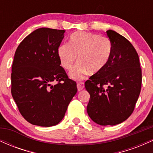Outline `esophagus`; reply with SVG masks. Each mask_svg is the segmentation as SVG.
<instances>
[{"mask_svg": "<svg viewBox=\"0 0 153 153\" xmlns=\"http://www.w3.org/2000/svg\"><path fill=\"white\" fill-rule=\"evenodd\" d=\"M77 88H78V91H80L82 89L84 88V85L82 82H79V83L77 84Z\"/></svg>", "mask_w": 153, "mask_h": 153, "instance_id": "obj_1", "label": "esophagus"}]
</instances>
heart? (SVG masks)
Wrapping results in <instances>:
<instances>
[{
    "label": "heart",
    "instance_id": "1",
    "mask_svg": "<svg viewBox=\"0 0 153 153\" xmlns=\"http://www.w3.org/2000/svg\"><path fill=\"white\" fill-rule=\"evenodd\" d=\"M112 45L107 37L90 32L78 31L71 35L69 44H63L58 48L61 65L71 70L78 57L75 68L70 73L71 78L79 80L90 72L98 74L108 64Z\"/></svg>",
    "mask_w": 153,
    "mask_h": 153
}]
</instances>
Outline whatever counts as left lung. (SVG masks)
Wrapping results in <instances>:
<instances>
[{"label": "left lung", "instance_id": "left-lung-1", "mask_svg": "<svg viewBox=\"0 0 153 153\" xmlns=\"http://www.w3.org/2000/svg\"><path fill=\"white\" fill-rule=\"evenodd\" d=\"M112 45L111 57L102 71L90 77L85 88L90 94L87 112L96 124L116 125L129 117L141 91L139 56L125 37L106 31Z\"/></svg>", "mask_w": 153, "mask_h": 153}]
</instances>
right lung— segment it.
I'll list each match as a JSON object with an SVG mask.
<instances>
[{"mask_svg": "<svg viewBox=\"0 0 153 153\" xmlns=\"http://www.w3.org/2000/svg\"><path fill=\"white\" fill-rule=\"evenodd\" d=\"M65 30L39 28L20 43L12 65L11 94L28 122L52 127L64 117L76 82L60 66L58 48ZM57 82L53 86L51 83Z\"/></svg>", "mask_w": 153, "mask_h": 153, "instance_id": "obj_1", "label": "right lung"}]
</instances>
